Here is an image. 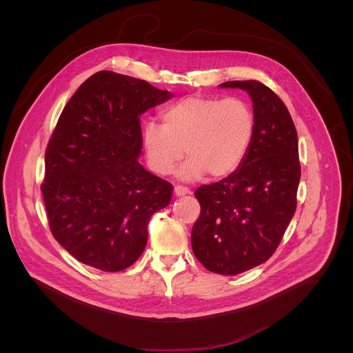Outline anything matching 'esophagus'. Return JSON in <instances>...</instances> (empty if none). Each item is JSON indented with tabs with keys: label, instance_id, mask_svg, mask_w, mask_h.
Masks as SVG:
<instances>
[{
	"label": "esophagus",
	"instance_id": "esophagus-1",
	"mask_svg": "<svg viewBox=\"0 0 353 353\" xmlns=\"http://www.w3.org/2000/svg\"><path fill=\"white\" fill-rule=\"evenodd\" d=\"M174 193H175V196L182 197V196L190 194V190H189L186 186H181V185H178V186H175V188H174Z\"/></svg>",
	"mask_w": 353,
	"mask_h": 353
}]
</instances>
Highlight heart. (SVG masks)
Returning a JSON list of instances; mask_svg holds the SVG:
<instances>
[{
  "mask_svg": "<svg viewBox=\"0 0 353 353\" xmlns=\"http://www.w3.org/2000/svg\"><path fill=\"white\" fill-rule=\"evenodd\" d=\"M161 121H150L143 129L148 164L167 175L186 153L189 160L178 172L186 181L205 172L214 179L235 172L250 152L256 129L252 104L242 98H186L165 107Z\"/></svg>",
  "mask_w": 353,
  "mask_h": 353,
  "instance_id": "1",
  "label": "heart"
}]
</instances>
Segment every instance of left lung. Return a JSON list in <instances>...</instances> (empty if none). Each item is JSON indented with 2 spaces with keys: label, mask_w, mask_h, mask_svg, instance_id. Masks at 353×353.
I'll use <instances>...</instances> for the list:
<instances>
[{
  "label": "left lung",
  "mask_w": 353,
  "mask_h": 353,
  "mask_svg": "<svg viewBox=\"0 0 353 353\" xmlns=\"http://www.w3.org/2000/svg\"><path fill=\"white\" fill-rule=\"evenodd\" d=\"M220 87L248 91L255 137L235 172L194 192L201 213L192 248L208 270L234 276L263 263L279 248L296 210L301 161L291 114L269 87L256 80Z\"/></svg>",
  "instance_id": "8db88e82"
}]
</instances>
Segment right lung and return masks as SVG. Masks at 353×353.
<instances>
[{"label": "right lung", "mask_w": 353, "mask_h": 353, "mask_svg": "<svg viewBox=\"0 0 353 353\" xmlns=\"http://www.w3.org/2000/svg\"><path fill=\"white\" fill-rule=\"evenodd\" d=\"M170 98L144 80L101 70L63 107L41 190L52 236L77 261L119 272L144 252L152 214L170 203L174 188L137 160L140 115Z\"/></svg>", "instance_id": "right-lung-1"}]
</instances>
